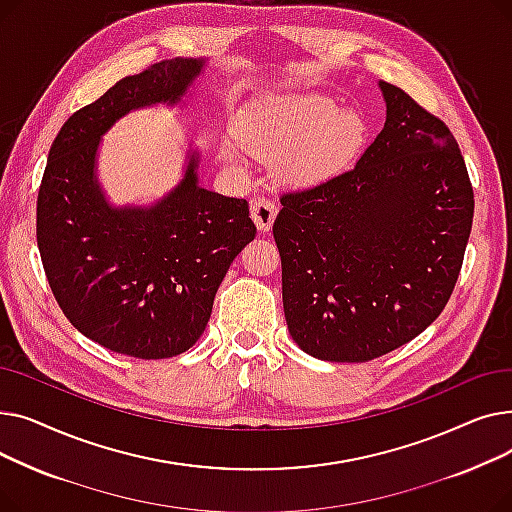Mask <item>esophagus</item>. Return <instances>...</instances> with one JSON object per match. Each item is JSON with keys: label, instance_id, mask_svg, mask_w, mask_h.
Instances as JSON below:
<instances>
[{"label": "esophagus", "instance_id": "esophagus-1", "mask_svg": "<svg viewBox=\"0 0 512 512\" xmlns=\"http://www.w3.org/2000/svg\"><path fill=\"white\" fill-rule=\"evenodd\" d=\"M276 213H278V207L272 199L257 197L251 201V218L259 232H270V228L276 220Z\"/></svg>", "mask_w": 512, "mask_h": 512}]
</instances>
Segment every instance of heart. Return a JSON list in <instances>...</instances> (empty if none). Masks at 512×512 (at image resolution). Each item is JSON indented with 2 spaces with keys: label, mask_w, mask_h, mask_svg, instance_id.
<instances>
[{
  "label": "heart",
  "mask_w": 512,
  "mask_h": 512,
  "mask_svg": "<svg viewBox=\"0 0 512 512\" xmlns=\"http://www.w3.org/2000/svg\"><path fill=\"white\" fill-rule=\"evenodd\" d=\"M222 155L242 164V149L259 159L280 157V176L297 186L324 182L359 155L367 120L324 95H267L240 114Z\"/></svg>",
  "instance_id": "1"
}]
</instances>
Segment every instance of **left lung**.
<instances>
[{
	"instance_id": "obj_1",
	"label": "left lung",
	"mask_w": 512,
	"mask_h": 512,
	"mask_svg": "<svg viewBox=\"0 0 512 512\" xmlns=\"http://www.w3.org/2000/svg\"><path fill=\"white\" fill-rule=\"evenodd\" d=\"M378 87L386 122L355 170L284 195L274 222L288 332L321 361H371L432 326L471 234L473 188L450 130Z\"/></svg>"
}]
</instances>
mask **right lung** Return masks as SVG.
<instances>
[{
    "mask_svg": "<svg viewBox=\"0 0 512 512\" xmlns=\"http://www.w3.org/2000/svg\"><path fill=\"white\" fill-rule=\"evenodd\" d=\"M207 58L164 60L72 114L53 141L37 201V245L51 292L89 340L137 359L195 346L234 257L255 238L245 199L199 184L201 149L149 203L116 205L99 180L103 137L130 112L188 110Z\"/></svg>",
    "mask_w": 512,
    "mask_h": 512,
    "instance_id": "1",
    "label": "right lung"
}]
</instances>
